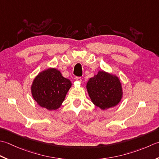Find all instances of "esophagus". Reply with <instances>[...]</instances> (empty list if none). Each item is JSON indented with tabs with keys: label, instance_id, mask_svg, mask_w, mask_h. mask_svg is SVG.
Here are the masks:
<instances>
[{
	"label": "esophagus",
	"instance_id": "34e87169",
	"mask_svg": "<svg viewBox=\"0 0 159 159\" xmlns=\"http://www.w3.org/2000/svg\"><path fill=\"white\" fill-rule=\"evenodd\" d=\"M75 80H76V81H77V82H82V78H81L80 77H76Z\"/></svg>",
	"mask_w": 159,
	"mask_h": 159
}]
</instances>
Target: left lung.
<instances>
[{
    "label": "left lung",
    "instance_id": "8db88e82",
    "mask_svg": "<svg viewBox=\"0 0 159 159\" xmlns=\"http://www.w3.org/2000/svg\"><path fill=\"white\" fill-rule=\"evenodd\" d=\"M86 89L92 102L102 110L116 106L123 96L121 83L119 77L103 70L90 78Z\"/></svg>",
    "mask_w": 159,
    "mask_h": 159
}]
</instances>
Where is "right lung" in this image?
<instances>
[{
    "label": "right lung",
    "instance_id": "1",
    "mask_svg": "<svg viewBox=\"0 0 159 159\" xmlns=\"http://www.w3.org/2000/svg\"><path fill=\"white\" fill-rule=\"evenodd\" d=\"M71 85L70 81L64 77L60 70L49 68L35 77L31 87V94L39 106L55 111L61 105Z\"/></svg>",
    "mask_w": 159,
    "mask_h": 159
}]
</instances>
